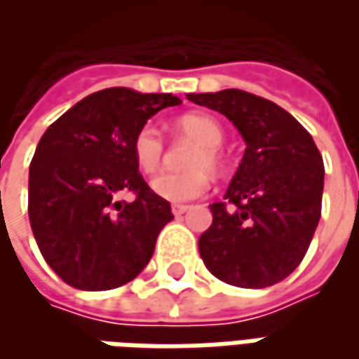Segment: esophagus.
Wrapping results in <instances>:
<instances>
[{
	"label": "esophagus",
	"instance_id": "1",
	"mask_svg": "<svg viewBox=\"0 0 359 359\" xmlns=\"http://www.w3.org/2000/svg\"><path fill=\"white\" fill-rule=\"evenodd\" d=\"M171 210L172 213H175V217H180L182 213H187V211L190 210V205H179V203H175Z\"/></svg>",
	"mask_w": 359,
	"mask_h": 359
}]
</instances>
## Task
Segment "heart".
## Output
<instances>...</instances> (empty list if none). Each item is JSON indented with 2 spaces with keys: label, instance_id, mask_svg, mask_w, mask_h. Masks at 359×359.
I'll return each instance as SVG.
<instances>
[{
  "label": "heart",
  "instance_id": "b5f03b06",
  "mask_svg": "<svg viewBox=\"0 0 359 359\" xmlns=\"http://www.w3.org/2000/svg\"><path fill=\"white\" fill-rule=\"evenodd\" d=\"M175 126L184 136L200 144V148L196 149L188 161V169L192 171L180 172V175L163 172L151 180V190L154 194L167 202L184 203L208 192L210 188L208 169L213 172L223 169L225 157L219 148L225 140V133L215 118L203 113H187L175 121ZM133 154L140 171L149 175L159 167L161 156H163V142L154 126L144 125L136 133L133 140Z\"/></svg>",
  "mask_w": 359,
  "mask_h": 359
}]
</instances>
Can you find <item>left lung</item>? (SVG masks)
I'll list each match as a JSON object with an SVG mask.
<instances>
[{
	"label": "left lung",
	"mask_w": 359,
	"mask_h": 359,
	"mask_svg": "<svg viewBox=\"0 0 359 359\" xmlns=\"http://www.w3.org/2000/svg\"><path fill=\"white\" fill-rule=\"evenodd\" d=\"M225 115L246 142L223 202L198 248L219 280L265 288L286 278L306 256L321 217L325 167L311 134L259 95L229 88L187 94Z\"/></svg>",
	"instance_id": "8db88e82"
}]
</instances>
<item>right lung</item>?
Instances as JSON below:
<instances>
[{
  "label": "right lung",
  "mask_w": 359,
  "mask_h": 359,
  "mask_svg": "<svg viewBox=\"0 0 359 359\" xmlns=\"http://www.w3.org/2000/svg\"><path fill=\"white\" fill-rule=\"evenodd\" d=\"M172 94L107 88L48 126L28 172V217L43 259L67 285L109 290L138 277L172 219L134 161L136 133ZM137 194L118 201L121 191Z\"/></svg>",
  "instance_id": "1"
}]
</instances>
